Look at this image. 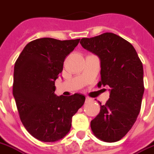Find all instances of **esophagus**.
Instances as JSON below:
<instances>
[{"label":"esophagus","instance_id":"esophagus-1","mask_svg":"<svg viewBox=\"0 0 154 154\" xmlns=\"http://www.w3.org/2000/svg\"><path fill=\"white\" fill-rule=\"evenodd\" d=\"M90 100H91V99H90L89 97H86V98H85V100H86V102H88V101H89Z\"/></svg>","mask_w":154,"mask_h":154}]
</instances>
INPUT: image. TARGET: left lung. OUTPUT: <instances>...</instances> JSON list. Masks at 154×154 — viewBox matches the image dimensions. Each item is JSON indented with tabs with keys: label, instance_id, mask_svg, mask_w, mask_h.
I'll return each instance as SVG.
<instances>
[{
	"label": "left lung",
	"instance_id": "1",
	"mask_svg": "<svg viewBox=\"0 0 154 154\" xmlns=\"http://www.w3.org/2000/svg\"><path fill=\"white\" fill-rule=\"evenodd\" d=\"M81 46L99 56L101 81L98 87L108 85L110 98L91 121L97 138L115 142L131 129L141 110L144 93L143 66L135 49L128 41L111 32L83 38Z\"/></svg>",
	"mask_w": 154,
	"mask_h": 154
}]
</instances>
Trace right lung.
Here are the masks:
<instances>
[{
    "label": "right lung",
    "mask_w": 154,
    "mask_h": 154,
    "mask_svg": "<svg viewBox=\"0 0 154 154\" xmlns=\"http://www.w3.org/2000/svg\"><path fill=\"white\" fill-rule=\"evenodd\" d=\"M79 42L38 38L26 45L15 63L12 93L19 116L30 134L39 141L53 142L65 137L72 117L85 103L83 95L54 93L65 58Z\"/></svg>",
    "instance_id": "obj_1"
}]
</instances>
